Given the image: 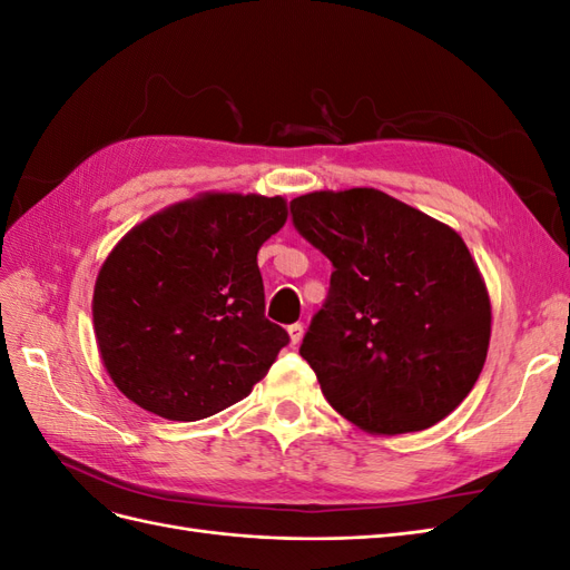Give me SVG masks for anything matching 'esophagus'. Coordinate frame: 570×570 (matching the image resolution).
<instances>
[{"label": "esophagus", "mask_w": 570, "mask_h": 570, "mask_svg": "<svg viewBox=\"0 0 570 570\" xmlns=\"http://www.w3.org/2000/svg\"><path fill=\"white\" fill-rule=\"evenodd\" d=\"M287 333H289V342L292 344H299L304 337V325L302 323H292L287 325Z\"/></svg>", "instance_id": "34e87169"}]
</instances>
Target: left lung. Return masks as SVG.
Here are the masks:
<instances>
[{"mask_svg":"<svg viewBox=\"0 0 570 570\" xmlns=\"http://www.w3.org/2000/svg\"><path fill=\"white\" fill-rule=\"evenodd\" d=\"M289 216L333 264L299 347L325 400L377 435L450 416L485 364L492 318L463 239L368 187L297 197Z\"/></svg>","mask_w":570,"mask_h":570,"instance_id":"1","label":"left lung"}]
</instances>
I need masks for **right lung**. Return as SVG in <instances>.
I'll list each match as a JSON object with an SVG mask.
<instances>
[{
	"label": "right lung",
	"mask_w": 570,
	"mask_h": 570,
	"mask_svg": "<svg viewBox=\"0 0 570 570\" xmlns=\"http://www.w3.org/2000/svg\"><path fill=\"white\" fill-rule=\"evenodd\" d=\"M283 197L206 195L132 228L101 266L92 316L101 361L128 400L168 421L228 409L289 335L264 314L258 247Z\"/></svg>",
	"instance_id": "add662e5"
}]
</instances>
